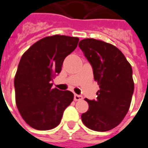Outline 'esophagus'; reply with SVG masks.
<instances>
[{"instance_id":"34e87169","label":"esophagus","mask_w":148,"mask_h":148,"mask_svg":"<svg viewBox=\"0 0 148 148\" xmlns=\"http://www.w3.org/2000/svg\"><path fill=\"white\" fill-rule=\"evenodd\" d=\"M74 101H80V100H82L83 98H82V95H79L75 94L74 95Z\"/></svg>"}]
</instances>
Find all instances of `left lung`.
Returning <instances> with one entry per match:
<instances>
[{"label": "left lung", "instance_id": "1", "mask_svg": "<svg viewBox=\"0 0 148 148\" xmlns=\"http://www.w3.org/2000/svg\"><path fill=\"white\" fill-rule=\"evenodd\" d=\"M78 46L92 65L100 88L96 100L85 99L89 108L82 115V120L92 130L108 131L121 123L130 106L134 90L131 65L112 44L84 39Z\"/></svg>", "mask_w": 148, "mask_h": 148}]
</instances>
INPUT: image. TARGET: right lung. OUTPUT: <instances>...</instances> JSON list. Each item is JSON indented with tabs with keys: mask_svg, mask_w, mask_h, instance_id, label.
I'll return each instance as SVG.
<instances>
[{
	"mask_svg": "<svg viewBox=\"0 0 148 148\" xmlns=\"http://www.w3.org/2000/svg\"><path fill=\"white\" fill-rule=\"evenodd\" d=\"M77 37L55 35L34 43L22 56L14 77L15 101L21 117L34 129L57 127L74 99L70 91L52 88L63 62L76 49Z\"/></svg>",
	"mask_w": 148,
	"mask_h": 148,
	"instance_id": "1",
	"label": "right lung"
}]
</instances>
